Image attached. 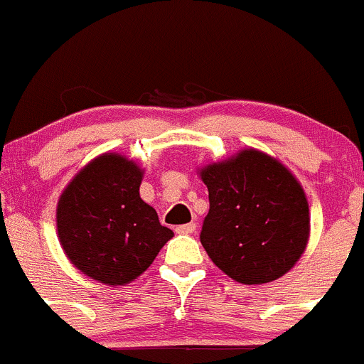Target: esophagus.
I'll return each mask as SVG.
<instances>
[{
	"label": "esophagus",
	"mask_w": 364,
	"mask_h": 364,
	"mask_svg": "<svg viewBox=\"0 0 364 364\" xmlns=\"http://www.w3.org/2000/svg\"><path fill=\"white\" fill-rule=\"evenodd\" d=\"M193 231H196V224H193V222H190V224H181L176 228V232H178V235H190V232Z\"/></svg>",
	"instance_id": "esophagus-1"
}]
</instances>
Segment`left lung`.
<instances>
[{
  "instance_id": "8db88e82",
  "label": "left lung",
  "mask_w": 364,
  "mask_h": 364,
  "mask_svg": "<svg viewBox=\"0 0 364 364\" xmlns=\"http://www.w3.org/2000/svg\"><path fill=\"white\" fill-rule=\"evenodd\" d=\"M210 193L200 243L224 274L242 284L284 276L304 252L309 206L295 176L256 149L200 168Z\"/></svg>"
}]
</instances>
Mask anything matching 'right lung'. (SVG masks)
<instances>
[{
	"label": "right lung",
	"mask_w": 364,
	"mask_h": 364,
	"mask_svg": "<svg viewBox=\"0 0 364 364\" xmlns=\"http://www.w3.org/2000/svg\"><path fill=\"white\" fill-rule=\"evenodd\" d=\"M142 176L135 161L107 153L85 165L60 196V243L85 276L110 287L128 284L174 236L140 199Z\"/></svg>",
	"instance_id": "right-lung-1"
}]
</instances>
